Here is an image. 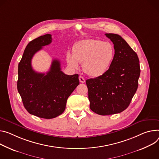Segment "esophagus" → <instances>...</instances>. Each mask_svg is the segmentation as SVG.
<instances>
[{
    "label": "esophagus",
    "instance_id": "1",
    "mask_svg": "<svg viewBox=\"0 0 159 159\" xmlns=\"http://www.w3.org/2000/svg\"><path fill=\"white\" fill-rule=\"evenodd\" d=\"M79 79V81H80L81 83H84V82H85V79H84L82 76H80Z\"/></svg>",
    "mask_w": 159,
    "mask_h": 159
}]
</instances>
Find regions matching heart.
Wrapping results in <instances>:
<instances>
[{
	"label": "heart",
	"mask_w": 159,
	"mask_h": 159,
	"mask_svg": "<svg viewBox=\"0 0 159 159\" xmlns=\"http://www.w3.org/2000/svg\"><path fill=\"white\" fill-rule=\"evenodd\" d=\"M115 57V49L109 42L98 39H85L77 42L72 48V54L68 52L66 61L73 69L82 63L84 71L93 77L104 75L110 67Z\"/></svg>",
	"instance_id": "obj_1"
}]
</instances>
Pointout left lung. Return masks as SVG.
<instances>
[{"mask_svg": "<svg viewBox=\"0 0 159 159\" xmlns=\"http://www.w3.org/2000/svg\"><path fill=\"white\" fill-rule=\"evenodd\" d=\"M113 42V61L106 73L86 80L90 108L101 115L119 113L131 103L140 75L137 54L119 35L105 34Z\"/></svg>", "mask_w": 159, "mask_h": 159, "instance_id": "1", "label": "left lung"}]
</instances>
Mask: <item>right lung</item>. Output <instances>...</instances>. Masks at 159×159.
Returning <instances> with one entry per match:
<instances>
[{
  "label": "right lung",
  "instance_id": "obj_1",
  "mask_svg": "<svg viewBox=\"0 0 159 159\" xmlns=\"http://www.w3.org/2000/svg\"><path fill=\"white\" fill-rule=\"evenodd\" d=\"M51 42V35L46 34L28 43L18 65L17 82L25 109L46 119L55 118L65 111L68 98L79 84V75L65 74L58 60H52L46 74L38 73L32 68L34 55Z\"/></svg>",
  "mask_w": 159,
  "mask_h": 159
}]
</instances>
